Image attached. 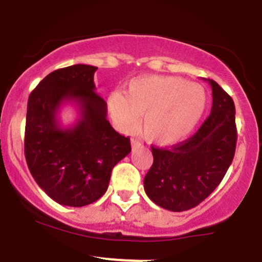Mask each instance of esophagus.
I'll return each instance as SVG.
<instances>
[{
	"instance_id": "34e87169",
	"label": "esophagus",
	"mask_w": 262,
	"mask_h": 262,
	"mask_svg": "<svg viewBox=\"0 0 262 262\" xmlns=\"http://www.w3.org/2000/svg\"><path fill=\"white\" fill-rule=\"evenodd\" d=\"M141 145V141L139 139H132V146L133 148H139Z\"/></svg>"
}]
</instances>
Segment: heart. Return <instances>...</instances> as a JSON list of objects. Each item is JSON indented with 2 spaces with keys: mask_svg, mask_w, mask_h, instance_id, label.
<instances>
[{
  "mask_svg": "<svg viewBox=\"0 0 262 262\" xmlns=\"http://www.w3.org/2000/svg\"><path fill=\"white\" fill-rule=\"evenodd\" d=\"M125 95L108 96V110L123 133H133L143 116L141 132L150 143L172 145L197 127L207 107L202 86L176 76H141L129 81Z\"/></svg>",
  "mask_w": 262,
  "mask_h": 262,
  "instance_id": "heart-1",
  "label": "heart"
}]
</instances>
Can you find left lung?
Returning <instances> with one entry per match:
<instances>
[{"mask_svg":"<svg viewBox=\"0 0 262 262\" xmlns=\"http://www.w3.org/2000/svg\"><path fill=\"white\" fill-rule=\"evenodd\" d=\"M208 118L197 133L169 149L154 148V162L144 189L155 204L172 212L193 208L217 188L229 169L236 146L235 106L215 81Z\"/></svg>","mask_w":262,"mask_h":262,"instance_id":"8db88e82","label":"left lung"}]
</instances>
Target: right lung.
Returning a JSON list of instances; mask_svg holds the SVG:
<instances>
[{"instance_id":"add662e5","label":"right lung","mask_w":262,"mask_h":262,"mask_svg":"<svg viewBox=\"0 0 262 262\" xmlns=\"http://www.w3.org/2000/svg\"><path fill=\"white\" fill-rule=\"evenodd\" d=\"M97 68L76 64L53 71L31 93L25 154L33 179L62 206L83 207L107 191L113 167L130 152V140L107 119V103L96 92ZM77 106L79 118L64 127L58 111Z\"/></svg>"}]
</instances>
